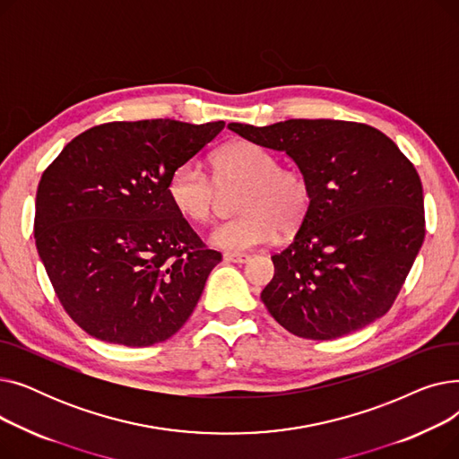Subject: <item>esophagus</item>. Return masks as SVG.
Returning <instances> with one entry per match:
<instances>
[{"label": "esophagus", "instance_id": "esophagus-1", "mask_svg": "<svg viewBox=\"0 0 459 459\" xmlns=\"http://www.w3.org/2000/svg\"><path fill=\"white\" fill-rule=\"evenodd\" d=\"M251 256L249 255H238V253H225L223 260L225 262H234V264H246Z\"/></svg>", "mask_w": 459, "mask_h": 459}]
</instances>
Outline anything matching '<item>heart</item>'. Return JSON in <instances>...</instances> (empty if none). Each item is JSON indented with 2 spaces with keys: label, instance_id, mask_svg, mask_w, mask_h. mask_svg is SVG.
Instances as JSON below:
<instances>
[{
  "label": "heart",
  "instance_id": "obj_1",
  "mask_svg": "<svg viewBox=\"0 0 459 459\" xmlns=\"http://www.w3.org/2000/svg\"><path fill=\"white\" fill-rule=\"evenodd\" d=\"M213 178L197 161L178 165L169 177L167 195L180 215L208 223L215 215L221 189L242 187L234 220L212 232V244L225 251H251L272 244L279 229L290 232L307 217L312 187L303 171L279 165V158L258 143H227L212 160Z\"/></svg>",
  "mask_w": 459,
  "mask_h": 459
}]
</instances>
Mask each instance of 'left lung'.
Instances as JSON below:
<instances>
[{
  "mask_svg": "<svg viewBox=\"0 0 459 459\" xmlns=\"http://www.w3.org/2000/svg\"><path fill=\"white\" fill-rule=\"evenodd\" d=\"M229 128L286 152L312 187L294 242L272 256L275 275L260 296L270 315L310 341L339 339L387 315L426 234L420 177L396 143L331 118Z\"/></svg>",
  "mask_w": 459,
  "mask_h": 459,
  "instance_id": "1",
  "label": "left lung"
}]
</instances>
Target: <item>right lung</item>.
Segmentation results:
<instances>
[{
	"mask_svg": "<svg viewBox=\"0 0 459 459\" xmlns=\"http://www.w3.org/2000/svg\"><path fill=\"white\" fill-rule=\"evenodd\" d=\"M223 128L117 120L85 130L46 167L37 251L66 315L94 339L152 346L191 316L221 253L177 212L167 182Z\"/></svg>",
	"mask_w": 459,
	"mask_h": 459,
	"instance_id": "right-lung-1",
	"label": "right lung"
}]
</instances>
